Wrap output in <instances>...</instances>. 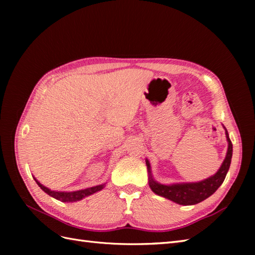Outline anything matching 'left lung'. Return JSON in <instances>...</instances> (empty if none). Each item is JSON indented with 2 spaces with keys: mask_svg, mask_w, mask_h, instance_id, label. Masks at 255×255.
Segmentation results:
<instances>
[{
  "mask_svg": "<svg viewBox=\"0 0 255 255\" xmlns=\"http://www.w3.org/2000/svg\"><path fill=\"white\" fill-rule=\"evenodd\" d=\"M225 130L227 141H228V150H227L226 158L223 164L219 167V170L214 175L209 176L208 178H205L203 181L192 183H174L169 184V185L161 184L153 178L152 173H151L150 162L148 159H145V164H147L149 174V186L152 189V192L159 195V196L167 198L178 205L184 206L196 205L211 196V195L217 191L221 184L224 183L231 163L232 143L226 128Z\"/></svg>",
  "mask_w": 255,
  "mask_h": 255,
  "instance_id": "8db88e82",
  "label": "left lung"
}]
</instances>
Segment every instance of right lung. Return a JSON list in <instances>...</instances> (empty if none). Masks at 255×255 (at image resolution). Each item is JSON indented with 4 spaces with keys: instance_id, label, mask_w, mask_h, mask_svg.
<instances>
[{
    "instance_id": "right-lung-1",
    "label": "right lung",
    "mask_w": 255,
    "mask_h": 255,
    "mask_svg": "<svg viewBox=\"0 0 255 255\" xmlns=\"http://www.w3.org/2000/svg\"><path fill=\"white\" fill-rule=\"evenodd\" d=\"M34 180L38 184V186H39L45 193H47L48 195H49V196L56 198L58 200H60V202H63V203L79 202V200L90 196V195H93L96 192L102 191V189L104 188L105 185H106V183H104V184H100V185H96V186H93V187H89V188H85V189H80V191L58 192V191H51L50 188L44 186L39 181H37L36 177H34Z\"/></svg>"
}]
</instances>
